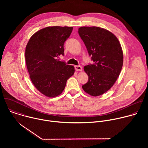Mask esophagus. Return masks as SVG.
Returning <instances> with one entry per match:
<instances>
[{"label": "esophagus", "mask_w": 148, "mask_h": 148, "mask_svg": "<svg viewBox=\"0 0 148 148\" xmlns=\"http://www.w3.org/2000/svg\"><path fill=\"white\" fill-rule=\"evenodd\" d=\"M75 69L76 71H82V67L80 66H75Z\"/></svg>", "instance_id": "esophagus-1"}]
</instances>
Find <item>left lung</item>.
Listing matches in <instances>:
<instances>
[{"label":"left lung","mask_w":148,"mask_h":148,"mask_svg":"<svg viewBox=\"0 0 148 148\" xmlns=\"http://www.w3.org/2000/svg\"><path fill=\"white\" fill-rule=\"evenodd\" d=\"M78 33L94 61L84 67L88 81L82 89L91 96L101 95L113 86L121 71L123 55L121 44L113 33L101 27H81Z\"/></svg>","instance_id":"obj_1"}]
</instances>
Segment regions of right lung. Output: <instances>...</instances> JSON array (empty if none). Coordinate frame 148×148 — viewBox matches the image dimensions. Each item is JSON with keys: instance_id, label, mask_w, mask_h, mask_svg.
<instances>
[{"instance_id": "1", "label": "right lung", "mask_w": 148, "mask_h": 148, "mask_svg": "<svg viewBox=\"0 0 148 148\" xmlns=\"http://www.w3.org/2000/svg\"><path fill=\"white\" fill-rule=\"evenodd\" d=\"M73 27L49 26L36 32L25 50V60L30 79L36 89L50 98L60 95L67 79L73 75V66L58 60L64 55V44Z\"/></svg>"}]
</instances>
